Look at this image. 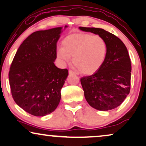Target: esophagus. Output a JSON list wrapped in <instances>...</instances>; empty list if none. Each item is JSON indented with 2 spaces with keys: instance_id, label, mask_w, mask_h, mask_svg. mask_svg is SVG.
Segmentation results:
<instances>
[{
  "instance_id": "esophagus-1",
  "label": "esophagus",
  "mask_w": 146,
  "mask_h": 146,
  "mask_svg": "<svg viewBox=\"0 0 146 146\" xmlns=\"http://www.w3.org/2000/svg\"><path fill=\"white\" fill-rule=\"evenodd\" d=\"M69 74H75V75H76V72L74 71H73V70H71V69H69Z\"/></svg>"
}]
</instances>
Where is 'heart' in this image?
Here are the masks:
<instances>
[{
	"mask_svg": "<svg viewBox=\"0 0 146 146\" xmlns=\"http://www.w3.org/2000/svg\"><path fill=\"white\" fill-rule=\"evenodd\" d=\"M63 48L57 50V57L65 63H73L82 73L90 75L98 71L106 59L108 44L99 35L73 33L64 38Z\"/></svg>",
	"mask_w": 146,
	"mask_h": 146,
	"instance_id": "b5f03b06",
	"label": "heart"
}]
</instances>
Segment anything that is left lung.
<instances>
[{"instance_id": "left-lung-1", "label": "left lung", "mask_w": 146, "mask_h": 146, "mask_svg": "<svg viewBox=\"0 0 146 146\" xmlns=\"http://www.w3.org/2000/svg\"><path fill=\"white\" fill-rule=\"evenodd\" d=\"M79 29L101 35L108 44L102 67L92 75L81 78L85 98L96 110H113L123 103L130 91L131 65L127 48L117 36L104 29L82 27Z\"/></svg>"}]
</instances>
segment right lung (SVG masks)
Instances as JSON below:
<instances>
[{
  "instance_id": "obj_1",
  "label": "right lung",
  "mask_w": 146,
  "mask_h": 146,
  "mask_svg": "<svg viewBox=\"0 0 146 146\" xmlns=\"http://www.w3.org/2000/svg\"><path fill=\"white\" fill-rule=\"evenodd\" d=\"M61 29L33 33L19 46L11 65L9 79L13 100L33 115L50 113L61 100V88L69 74L67 69L54 64Z\"/></svg>"
}]
</instances>
